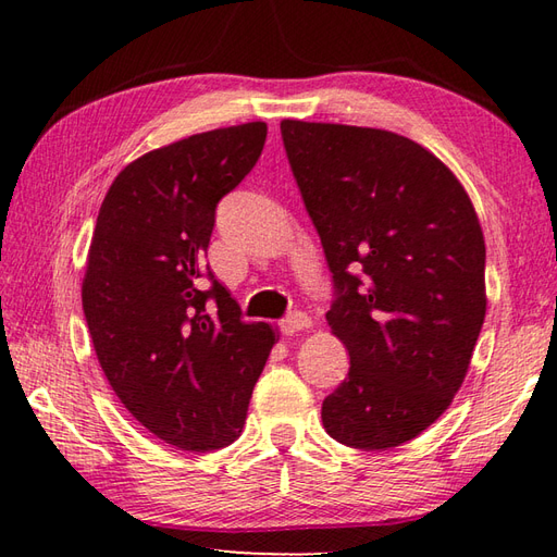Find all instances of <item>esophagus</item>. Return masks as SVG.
<instances>
[{
    "mask_svg": "<svg viewBox=\"0 0 557 557\" xmlns=\"http://www.w3.org/2000/svg\"><path fill=\"white\" fill-rule=\"evenodd\" d=\"M280 327H282V333H285V335H294V333H301V330L313 327V323H311V318L306 315V313L294 311L287 318H282Z\"/></svg>",
    "mask_w": 557,
    "mask_h": 557,
    "instance_id": "34e87169",
    "label": "esophagus"
}]
</instances>
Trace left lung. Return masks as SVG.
Here are the masks:
<instances>
[{
  "instance_id": "1",
  "label": "left lung",
  "mask_w": 557,
  "mask_h": 557,
  "mask_svg": "<svg viewBox=\"0 0 557 557\" xmlns=\"http://www.w3.org/2000/svg\"><path fill=\"white\" fill-rule=\"evenodd\" d=\"M337 301L349 375L323 401L337 443L387 449L443 417L486 318V244L453 170L385 128L282 120Z\"/></svg>"
}]
</instances>
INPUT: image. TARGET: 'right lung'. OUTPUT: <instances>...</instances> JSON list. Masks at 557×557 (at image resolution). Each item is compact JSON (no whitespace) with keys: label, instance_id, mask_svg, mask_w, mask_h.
<instances>
[{"label":"right lung","instance_id":"obj_1","mask_svg":"<svg viewBox=\"0 0 557 557\" xmlns=\"http://www.w3.org/2000/svg\"><path fill=\"white\" fill-rule=\"evenodd\" d=\"M265 136V122L212 128L128 162L88 248L81 299L102 373L140 425L188 453L239 437L280 337L244 323L206 263L218 200L253 170Z\"/></svg>","mask_w":557,"mask_h":557}]
</instances>
